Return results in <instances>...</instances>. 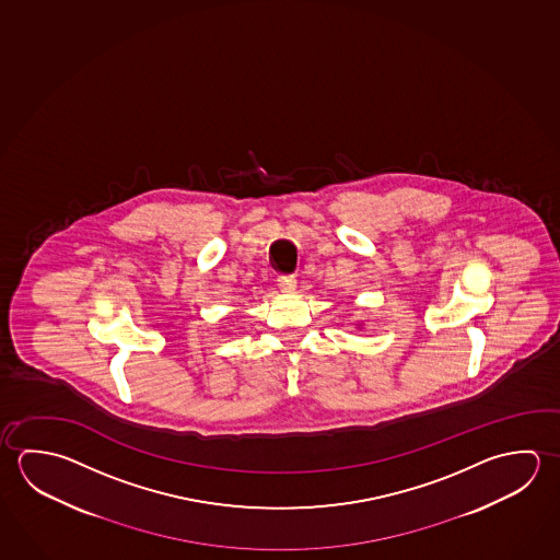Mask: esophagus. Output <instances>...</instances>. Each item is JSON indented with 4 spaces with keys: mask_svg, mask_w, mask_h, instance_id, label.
<instances>
[{
    "mask_svg": "<svg viewBox=\"0 0 560 560\" xmlns=\"http://www.w3.org/2000/svg\"><path fill=\"white\" fill-rule=\"evenodd\" d=\"M277 283H279L281 293L284 294L294 293V289H296V279H294V277H279V279H277Z\"/></svg>",
    "mask_w": 560,
    "mask_h": 560,
    "instance_id": "1",
    "label": "esophagus"
}]
</instances>
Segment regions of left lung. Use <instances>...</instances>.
Listing matches in <instances>:
<instances>
[{
  "instance_id": "left-lung-1",
  "label": "left lung",
  "mask_w": 560,
  "mask_h": 560,
  "mask_svg": "<svg viewBox=\"0 0 560 560\" xmlns=\"http://www.w3.org/2000/svg\"><path fill=\"white\" fill-rule=\"evenodd\" d=\"M363 324H358V328H362Z\"/></svg>"
}]
</instances>
